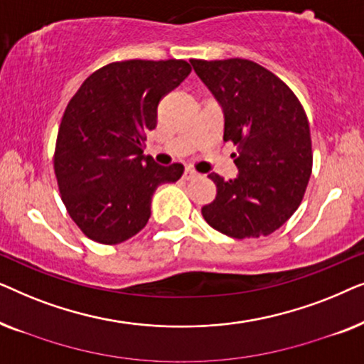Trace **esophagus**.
<instances>
[{
  "mask_svg": "<svg viewBox=\"0 0 364 364\" xmlns=\"http://www.w3.org/2000/svg\"><path fill=\"white\" fill-rule=\"evenodd\" d=\"M196 177H197V172L192 171V168H186V171H183V178H186V181H192V178Z\"/></svg>",
  "mask_w": 364,
  "mask_h": 364,
  "instance_id": "esophagus-1",
  "label": "esophagus"
}]
</instances>
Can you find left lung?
Returning <instances> with one entry per match:
<instances>
[{
    "instance_id": "left-lung-1",
    "label": "left lung",
    "mask_w": 364,
    "mask_h": 364,
    "mask_svg": "<svg viewBox=\"0 0 364 364\" xmlns=\"http://www.w3.org/2000/svg\"><path fill=\"white\" fill-rule=\"evenodd\" d=\"M191 64L223 109V141L237 147L232 157L238 176H208L217 196L202 207V215L232 238L270 235L300 205L311 176L305 109L280 77L248 59Z\"/></svg>"
}]
</instances>
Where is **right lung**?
I'll return each instance as SVG.
<instances>
[{"label":"right lung","instance_id":"add662e5","mask_svg":"<svg viewBox=\"0 0 364 364\" xmlns=\"http://www.w3.org/2000/svg\"><path fill=\"white\" fill-rule=\"evenodd\" d=\"M192 68L182 59L111 63L94 71L69 101L54 149V173L66 210L87 238L126 242L151 217L161 183L182 177V164L164 167L144 156L161 99Z\"/></svg>","mask_w":364,"mask_h":364}]
</instances>
